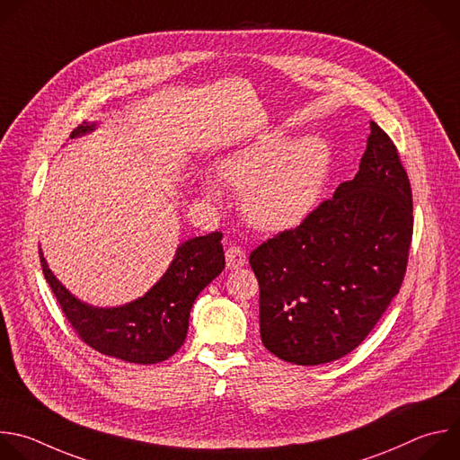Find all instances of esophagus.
Wrapping results in <instances>:
<instances>
[{
	"label": "esophagus",
	"mask_w": 460,
	"mask_h": 460,
	"mask_svg": "<svg viewBox=\"0 0 460 460\" xmlns=\"http://www.w3.org/2000/svg\"><path fill=\"white\" fill-rule=\"evenodd\" d=\"M246 264V253L241 246H230L226 250V266L228 270H237V268H243Z\"/></svg>",
	"instance_id": "obj_1"
}]
</instances>
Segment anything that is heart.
Segmentation results:
<instances>
[{"mask_svg":"<svg viewBox=\"0 0 460 460\" xmlns=\"http://www.w3.org/2000/svg\"><path fill=\"white\" fill-rule=\"evenodd\" d=\"M332 168V148L319 136L296 141L281 134L241 146L219 163V173L243 189L244 217L266 232H281L305 221L317 207ZM217 198L212 182L205 187Z\"/></svg>","mask_w":460,"mask_h":460,"instance_id":"1","label":"heart"}]
</instances>
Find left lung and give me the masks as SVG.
<instances>
[{
	"label": "left lung",
	"instance_id": "obj_1",
	"mask_svg": "<svg viewBox=\"0 0 460 460\" xmlns=\"http://www.w3.org/2000/svg\"><path fill=\"white\" fill-rule=\"evenodd\" d=\"M358 172L297 228L250 253L264 348L315 366L355 349L404 279L413 234L410 179L388 134L372 121Z\"/></svg>",
	"mask_w": 460,
	"mask_h": 460
}]
</instances>
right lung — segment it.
<instances>
[{"label": "right lung", "mask_w": 460, "mask_h": 460, "mask_svg": "<svg viewBox=\"0 0 460 460\" xmlns=\"http://www.w3.org/2000/svg\"><path fill=\"white\" fill-rule=\"evenodd\" d=\"M94 130L96 123L83 121L70 139ZM221 239V232H212L181 243L163 278L143 297L111 308L92 306L72 296L49 268L41 248L40 259L49 287L81 341L125 362L155 364L185 342L194 301L223 271Z\"/></svg>", "instance_id": "1"}]
</instances>
